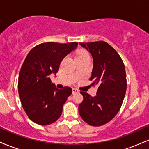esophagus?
I'll list each match as a JSON object with an SVG mask.
<instances>
[{"label":"esophagus","instance_id":"obj_1","mask_svg":"<svg viewBox=\"0 0 149 149\" xmlns=\"http://www.w3.org/2000/svg\"><path fill=\"white\" fill-rule=\"evenodd\" d=\"M72 90H73V94L77 93V92H79V90H78V89H76V88H73Z\"/></svg>","mask_w":149,"mask_h":149}]
</instances>
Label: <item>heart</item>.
<instances>
[{
	"label": "heart",
	"mask_w": 149,
	"mask_h": 149,
	"mask_svg": "<svg viewBox=\"0 0 149 149\" xmlns=\"http://www.w3.org/2000/svg\"><path fill=\"white\" fill-rule=\"evenodd\" d=\"M90 57L89 56V54L88 52L84 50L80 51L79 52L77 53L76 54V59H78V58H82V57Z\"/></svg>",
	"instance_id": "b5f03b06"
}]
</instances>
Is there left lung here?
<instances>
[{
	"label": "left lung",
	"instance_id": "obj_1",
	"mask_svg": "<svg viewBox=\"0 0 149 149\" xmlns=\"http://www.w3.org/2000/svg\"><path fill=\"white\" fill-rule=\"evenodd\" d=\"M93 58L90 81L97 85L95 97L80 92L83 101L78 107L79 113L85 123L101 126L111 121L119 111L127 88L125 65L116 49L104 41L80 42Z\"/></svg>",
	"mask_w": 149,
	"mask_h": 149
}]
</instances>
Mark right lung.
<instances>
[{"instance_id": "1", "label": "right lung", "mask_w": 149, "mask_h": 149, "mask_svg": "<svg viewBox=\"0 0 149 149\" xmlns=\"http://www.w3.org/2000/svg\"><path fill=\"white\" fill-rule=\"evenodd\" d=\"M77 45L76 42H44L27 54L19 75L18 92L24 110L36 123L47 125L60 117L72 89L64 87L59 90L49 76L58 72L61 61Z\"/></svg>"}]
</instances>
